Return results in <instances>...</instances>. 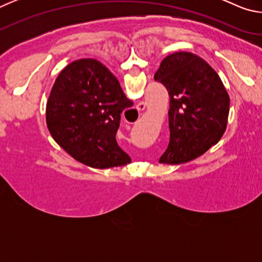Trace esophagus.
Here are the masks:
<instances>
[{"label": "esophagus", "mask_w": 262, "mask_h": 262, "mask_svg": "<svg viewBox=\"0 0 262 262\" xmlns=\"http://www.w3.org/2000/svg\"><path fill=\"white\" fill-rule=\"evenodd\" d=\"M137 111L139 112H141V111H143L145 108V103H143V101H141V103H139V105H137Z\"/></svg>", "instance_id": "34e87169"}]
</instances>
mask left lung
<instances>
[{
  "mask_svg": "<svg viewBox=\"0 0 262 262\" xmlns=\"http://www.w3.org/2000/svg\"><path fill=\"white\" fill-rule=\"evenodd\" d=\"M154 77L170 95V142L159 163L193 161L216 144L227 129L228 92L215 70L187 52L166 56Z\"/></svg>",
  "mask_w": 262,
  "mask_h": 262,
  "instance_id": "8db88e82",
  "label": "left lung"
}]
</instances>
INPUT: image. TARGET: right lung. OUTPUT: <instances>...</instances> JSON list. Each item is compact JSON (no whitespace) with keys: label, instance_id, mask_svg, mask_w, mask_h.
Here are the masks:
<instances>
[{"label":"right lung","instance_id":"obj_1","mask_svg":"<svg viewBox=\"0 0 262 262\" xmlns=\"http://www.w3.org/2000/svg\"><path fill=\"white\" fill-rule=\"evenodd\" d=\"M133 105L103 63L81 59L57 76L46 106L53 139L76 161L95 168L130 163L115 140L121 113Z\"/></svg>","mask_w":262,"mask_h":262}]
</instances>
